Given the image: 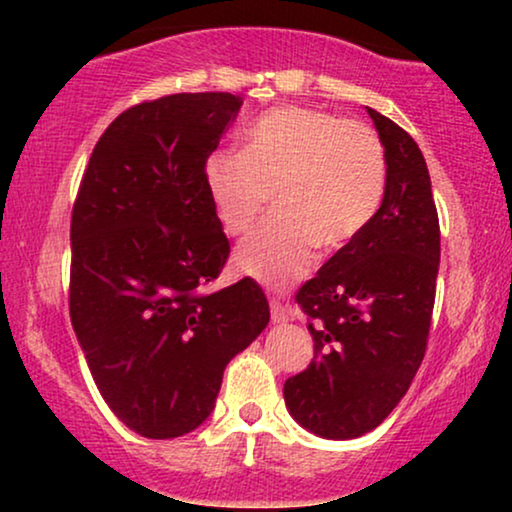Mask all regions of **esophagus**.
<instances>
[{
  "mask_svg": "<svg viewBox=\"0 0 512 512\" xmlns=\"http://www.w3.org/2000/svg\"><path fill=\"white\" fill-rule=\"evenodd\" d=\"M270 317H272V324H286V321L291 319V312L289 307L277 303V300H272L270 303Z\"/></svg>",
  "mask_w": 512,
  "mask_h": 512,
  "instance_id": "1",
  "label": "esophagus"
}]
</instances>
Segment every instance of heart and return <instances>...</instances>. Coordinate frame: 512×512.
I'll list each match as a JSON object with an SVG mask.
<instances>
[{"mask_svg": "<svg viewBox=\"0 0 512 512\" xmlns=\"http://www.w3.org/2000/svg\"><path fill=\"white\" fill-rule=\"evenodd\" d=\"M384 188L387 156L370 125L296 104L258 118L242 151H216L205 163L207 198L228 235H247L272 195L275 216L235 254L237 270L270 289L298 282L317 247H349L375 219Z\"/></svg>", "mask_w": 512, "mask_h": 512, "instance_id": "b5f03b06", "label": "heart"}]
</instances>
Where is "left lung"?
<instances>
[{
	"label": "left lung",
	"instance_id": "8db88e82",
	"mask_svg": "<svg viewBox=\"0 0 512 512\" xmlns=\"http://www.w3.org/2000/svg\"><path fill=\"white\" fill-rule=\"evenodd\" d=\"M368 109L387 156V188L370 226L340 249L296 303L310 317L314 359L284 382L291 417L314 436L359 438L380 426L422 366L440 228L415 139Z\"/></svg>",
	"mask_w": 512,
	"mask_h": 512
}]
</instances>
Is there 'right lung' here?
Here are the masks:
<instances>
[{
	"mask_svg": "<svg viewBox=\"0 0 512 512\" xmlns=\"http://www.w3.org/2000/svg\"><path fill=\"white\" fill-rule=\"evenodd\" d=\"M242 97L179 93L104 130L72 212L69 317L111 412L144 438L212 415L223 370L270 321L254 279L200 293L230 254L205 163Z\"/></svg>",
	"mask_w": 512,
	"mask_h": 512,
	"instance_id": "add662e5",
	"label": "right lung"
}]
</instances>
